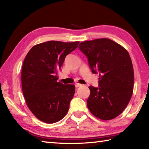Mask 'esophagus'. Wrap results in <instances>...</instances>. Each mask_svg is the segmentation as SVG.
Returning a JSON list of instances; mask_svg holds the SVG:
<instances>
[{
	"mask_svg": "<svg viewBox=\"0 0 149 149\" xmlns=\"http://www.w3.org/2000/svg\"><path fill=\"white\" fill-rule=\"evenodd\" d=\"M75 87H79V86H82V84H79V83H75Z\"/></svg>",
	"mask_w": 149,
	"mask_h": 149,
	"instance_id": "obj_1",
	"label": "esophagus"
}]
</instances>
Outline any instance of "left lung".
Listing matches in <instances>:
<instances>
[{
	"instance_id": "1",
	"label": "left lung",
	"mask_w": 149,
	"mask_h": 149,
	"mask_svg": "<svg viewBox=\"0 0 149 149\" xmlns=\"http://www.w3.org/2000/svg\"><path fill=\"white\" fill-rule=\"evenodd\" d=\"M79 49L86 56L93 74H99V87L90 86L87 106L93 115L109 120L120 115L131 100L134 70L129 52L108 38L81 42Z\"/></svg>"
}]
</instances>
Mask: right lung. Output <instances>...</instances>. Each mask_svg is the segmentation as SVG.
<instances>
[{"label": "right lung", "instance_id": "right-lung-1", "mask_svg": "<svg viewBox=\"0 0 149 149\" xmlns=\"http://www.w3.org/2000/svg\"><path fill=\"white\" fill-rule=\"evenodd\" d=\"M79 42L49 41L33 47L22 68V88L26 102L38 119L48 123L59 121L67 113L75 86L58 82V72L66 56Z\"/></svg>", "mask_w": 149, "mask_h": 149}]
</instances>
